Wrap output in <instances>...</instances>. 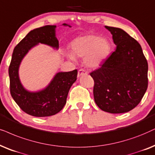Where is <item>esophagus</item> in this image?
Listing matches in <instances>:
<instances>
[{"instance_id": "34e87169", "label": "esophagus", "mask_w": 155, "mask_h": 155, "mask_svg": "<svg viewBox=\"0 0 155 155\" xmlns=\"http://www.w3.org/2000/svg\"><path fill=\"white\" fill-rule=\"evenodd\" d=\"M86 74H87V72L86 71V70H83V69H80L79 70V71H78V77H80V76L83 75H86Z\"/></svg>"}]
</instances>
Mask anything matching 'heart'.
<instances>
[{
	"mask_svg": "<svg viewBox=\"0 0 155 155\" xmlns=\"http://www.w3.org/2000/svg\"><path fill=\"white\" fill-rule=\"evenodd\" d=\"M71 53L65 55L70 60L75 56L84 57V63L88 68H97L107 59L112 51V44L107 38L92 34L80 35L70 43Z\"/></svg>",
	"mask_w": 155,
	"mask_h": 155,
	"instance_id": "obj_1",
	"label": "heart"
}]
</instances>
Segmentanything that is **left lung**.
<instances>
[{
	"label": "left lung",
	"mask_w": 155,
	"mask_h": 155,
	"mask_svg": "<svg viewBox=\"0 0 155 155\" xmlns=\"http://www.w3.org/2000/svg\"><path fill=\"white\" fill-rule=\"evenodd\" d=\"M116 48L100 68L90 73L100 109L112 114L129 112L140 103L148 85V64L141 45L121 28L104 26Z\"/></svg>",
	"instance_id": "8db88e82"
}]
</instances>
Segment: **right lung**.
<instances>
[{"label":"right lung","instance_id":"1","mask_svg":"<svg viewBox=\"0 0 155 155\" xmlns=\"http://www.w3.org/2000/svg\"><path fill=\"white\" fill-rule=\"evenodd\" d=\"M64 26L70 25L63 23ZM56 25H45L34 29L15 46L9 66L10 89L12 97L25 113L35 117H48L57 114L66 104L68 92L77 80L78 70L58 72L43 90L30 91L21 83L19 68L22 60L32 48L39 43L58 50Z\"/></svg>","mask_w":155,"mask_h":155}]
</instances>
